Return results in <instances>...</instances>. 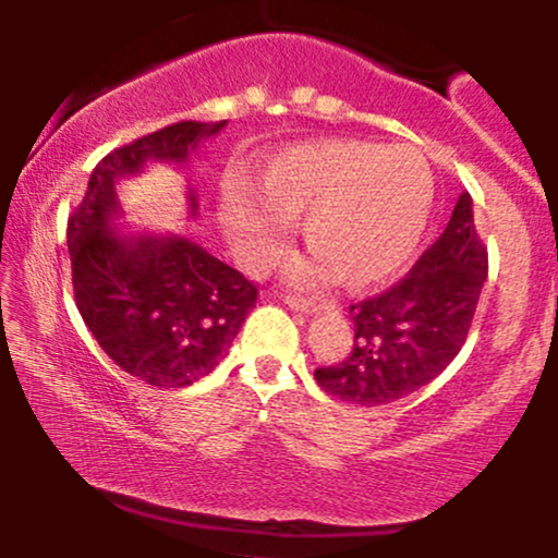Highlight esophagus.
<instances>
[{"instance_id": "1", "label": "esophagus", "mask_w": 558, "mask_h": 558, "mask_svg": "<svg viewBox=\"0 0 558 558\" xmlns=\"http://www.w3.org/2000/svg\"><path fill=\"white\" fill-rule=\"evenodd\" d=\"M283 301H286L288 306H291V310H296V312H304V315H312V312L323 310V304H317V301H312V299H304V296H286Z\"/></svg>"}]
</instances>
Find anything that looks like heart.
<instances>
[{"mask_svg": "<svg viewBox=\"0 0 558 558\" xmlns=\"http://www.w3.org/2000/svg\"><path fill=\"white\" fill-rule=\"evenodd\" d=\"M433 209V170L409 144L332 138L280 151L262 165L254 191L228 181L220 217L248 270L283 257L291 220L304 217L315 257L296 275L343 286H380L403 270L425 235Z\"/></svg>", "mask_w": 558, "mask_h": 558, "instance_id": "heart-1", "label": "heart"}]
</instances>
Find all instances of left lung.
I'll return each mask as SVG.
<instances>
[{
	"label": "left lung",
	"mask_w": 558,
	"mask_h": 558,
	"mask_svg": "<svg viewBox=\"0 0 558 558\" xmlns=\"http://www.w3.org/2000/svg\"><path fill=\"white\" fill-rule=\"evenodd\" d=\"M485 278L488 248L464 191L440 239L407 278L351 304V354L315 369L319 388L360 407H383L427 386L462 351Z\"/></svg>",
	"instance_id": "left-lung-1"
}]
</instances>
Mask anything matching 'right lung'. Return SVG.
<instances>
[{
  "label": "right lung",
  "instance_id": "right-lung-1",
  "mask_svg": "<svg viewBox=\"0 0 558 558\" xmlns=\"http://www.w3.org/2000/svg\"><path fill=\"white\" fill-rule=\"evenodd\" d=\"M183 120L120 146L96 165L68 220L75 304L105 354L155 388L209 375L257 304V286L183 235L123 233L118 181L146 162L185 165L198 141L226 128ZM191 217L196 194L189 191Z\"/></svg>",
  "mask_w": 558,
  "mask_h": 558
}]
</instances>
